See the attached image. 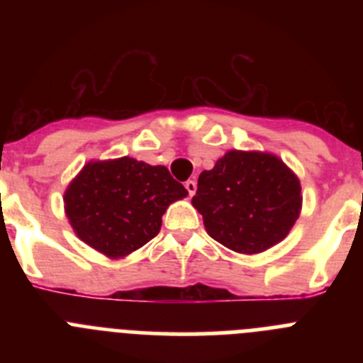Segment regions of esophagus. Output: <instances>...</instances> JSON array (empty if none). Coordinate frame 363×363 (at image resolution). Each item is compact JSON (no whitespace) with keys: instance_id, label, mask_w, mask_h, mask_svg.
I'll return each instance as SVG.
<instances>
[{"instance_id":"esophagus-1","label":"esophagus","mask_w":363,"mask_h":363,"mask_svg":"<svg viewBox=\"0 0 363 363\" xmlns=\"http://www.w3.org/2000/svg\"><path fill=\"white\" fill-rule=\"evenodd\" d=\"M185 189H187L189 196H194V192H196V182H194V179H187V182H185Z\"/></svg>"}]
</instances>
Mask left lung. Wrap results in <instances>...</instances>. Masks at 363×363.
<instances>
[{"label": "left lung", "mask_w": 363, "mask_h": 363, "mask_svg": "<svg viewBox=\"0 0 363 363\" xmlns=\"http://www.w3.org/2000/svg\"><path fill=\"white\" fill-rule=\"evenodd\" d=\"M300 182L280 158L229 150L198 178L192 205L211 238L242 255L262 252L289 234L301 209Z\"/></svg>", "instance_id": "obj_1"}]
</instances>
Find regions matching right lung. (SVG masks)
Masks as SVG:
<instances>
[{
    "mask_svg": "<svg viewBox=\"0 0 363 363\" xmlns=\"http://www.w3.org/2000/svg\"><path fill=\"white\" fill-rule=\"evenodd\" d=\"M185 196L167 167L125 156L86 163L65 191V213L83 242L121 258L150 242L167 207Z\"/></svg>",
    "mask_w": 363,
    "mask_h": 363,
    "instance_id": "1",
    "label": "right lung"
}]
</instances>
